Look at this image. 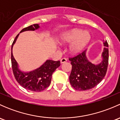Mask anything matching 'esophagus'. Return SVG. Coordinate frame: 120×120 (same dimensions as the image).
I'll use <instances>...</instances> for the list:
<instances>
[{
    "mask_svg": "<svg viewBox=\"0 0 120 120\" xmlns=\"http://www.w3.org/2000/svg\"><path fill=\"white\" fill-rule=\"evenodd\" d=\"M67 61V59H66V58H63V59H61V60H60V62H61V63H66Z\"/></svg>",
    "mask_w": 120,
    "mask_h": 120,
    "instance_id": "34e87169",
    "label": "esophagus"
}]
</instances>
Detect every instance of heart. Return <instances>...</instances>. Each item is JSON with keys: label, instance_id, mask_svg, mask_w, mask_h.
I'll return each instance as SVG.
<instances>
[{"label": "heart", "instance_id": "1", "mask_svg": "<svg viewBox=\"0 0 120 120\" xmlns=\"http://www.w3.org/2000/svg\"><path fill=\"white\" fill-rule=\"evenodd\" d=\"M90 40V35L80 29H73L63 35L61 38L62 43H71L70 50L72 53L77 54L83 50Z\"/></svg>", "mask_w": 120, "mask_h": 120}]
</instances>
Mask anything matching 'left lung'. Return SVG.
<instances>
[{
	"label": "left lung",
	"mask_w": 120,
	"mask_h": 120,
	"mask_svg": "<svg viewBox=\"0 0 120 120\" xmlns=\"http://www.w3.org/2000/svg\"><path fill=\"white\" fill-rule=\"evenodd\" d=\"M103 60L100 64H94L88 61L86 51L69 58L72 65L70 82L71 86L77 90H87L94 88L102 81L107 72L109 63V45L104 42Z\"/></svg>",
	"instance_id": "obj_1"
}]
</instances>
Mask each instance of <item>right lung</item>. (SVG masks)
Wrapping results in <instances>:
<instances>
[{"instance_id": "right-lung-1", "label": "right lung", "mask_w": 120, "mask_h": 120, "mask_svg": "<svg viewBox=\"0 0 120 120\" xmlns=\"http://www.w3.org/2000/svg\"><path fill=\"white\" fill-rule=\"evenodd\" d=\"M38 24H33L22 29L20 32L25 31H34L39 28ZM19 34L14 39L11 45V60L13 74L18 83L23 88L34 92H41L50 85L53 72L60 66V61L47 60L39 68L30 72H23L19 70L18 65L12 53V48Z\"/></svg>"}]
</instances>
